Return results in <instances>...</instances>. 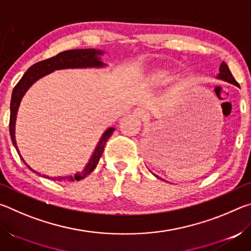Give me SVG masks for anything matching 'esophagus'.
Segmentation results:
<instances>
[{"label":"esophagus","instance_id":"obj_1","mask_svg":"<svg viewBox=\"0 0 251 251\" xmlns=\"http://www.w3.org/2000/svg\"><path fill=\"white\" fill-rule=\"evenodd\" d=\"M135 114L136 115H137L138 117H142V118H147L148 117V114H147V112L145 109H143V108H136L135 110Z\"/></svg>","mask_w":251,"mask_h":251}]
</instances>
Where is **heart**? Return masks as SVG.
I'll list each match as a JSON object with an SVG mask.
<instances>
[{
	"label": "heart",
	"instance_id": "b5f03b06",
	"mask_svg": "<svg viewBox=\"0 0 251 251\" xmlns=\"http://www.w3.org/2000/svg\"><path fill=\"white\" fill-rule=\"evenodd\" d=\"M161 79H163V80H166V77H164V76H163V77H161Z\"/></svg>",
	"mask_w": 251,
	"mask_h": 251
}]
</instances>
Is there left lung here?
Returning a JSON list of instances; mask_svg holds the SVG:
<instances>
[{"label": "left lung", "mask_w": 251, "mask_h": 251, "mask_svg": "<svg viewBox=\"0 0 251 251\" xmlns=\"http://www.w3.org/2000/svg\"><path fill=\"white\" fill-rule=\"evenodd\" d=\"M217 77L220 78V79L226 80V82H229V83H231L233 85H236V86H239V84L237 83V80L232 76L231 72H230V70H229L228 65L225 62H223L222 65H220V67H219V74H218ZM156 177H158V176H156Z\"/></svg>", "instance_id": "left-lung-1"}]
</instances>
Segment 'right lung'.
I'll return each instance as SVG.
<instances>
[{"label": "right lung", "mask_w": 251, "mask_h": 251, "mask_svg": "<svg viewBox=\"0 0 251 251\" xmlns=\"http://www.w3.org/2000/svg\"><path fill=\"white\" fill-rule=\"evenodd\" d=\"M103 54L101 50H95V49H86V50H64V52L58 53L55 56L44 59V61H41L39 63H35V64L32 65L29 69L26 71V73L23 75V77L20 79V82L15 85L13 92H12V99H11V115H10V135L12 143L15 147V150L18 151V146H16V141H15V120H16V114H18V109L21 103V100H22L23 95L25 94L29 86L33 83H35L37 79L43 77V76L48 75L50 72H54L55 70H64V69H77V67H101L104 66L103 63L100 61L99 56ZM114 131V128H108L105 131L101 136L100 141L97 145L96 150L93 154L92 158L88 161L86 167L84 168L82 173L75 174L74 176H65V177H49L44 176L46 178H50V179L53 180H58V181H74V180H80L83 178L86 177L88 174H91L94 171L95 167L99 164L100 158L101 154L104 151V147L106 145V142L107 139L112 136ZM21 158L22 156L20 155ZM22 160H24L22 158ZM26 166L31 169L32 172L36 173L35 171L28 166V165L25 163ZM39 174V173H36ZM41 175V174H39Z\"/></svg>", "instance_id": "1"}]
</instances>
